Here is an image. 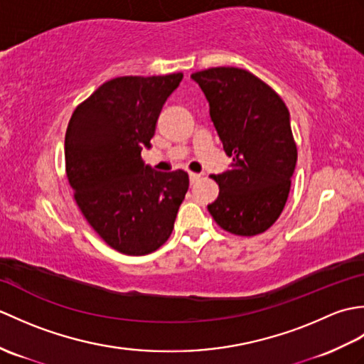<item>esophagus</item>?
<instances>
[{
    "instance_id": "34e87169",
    "label": "esophagus",
    "mask_w": 364,
    "mask_h": 364,
    "mask_svg": "<svg viewBox=\"0 0 364 364\" xmlns=\"http://www.w3.org/2000/svg\"><path fill=\"white\" fill-rule=\"evenodd\" d=\"M200 176H202V175H200V173H194V172H191V173H189V180H191V183H192V184H194L196 181H198V180H200Z\"/></svg>"
}]
</instances>
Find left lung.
<instances>
[{"mask_svg": "<svg viewBox=\"0 0 364 364\" xmlns=\"http://www.w3.org/2000/svg\"><path fill=\"white\" fill-rule=\"evenodd\" d=\"M191 78L203 90L223 150L233 158L230 170L213 175L219 197L208 211L228 233H264L280 218L297 162L288 107L242 68L214 67Z\"/></svg>", "mask_w": 364, "mask_h": 364, "instance_id": "obj_1", "label": "left lung"}]
</instances>
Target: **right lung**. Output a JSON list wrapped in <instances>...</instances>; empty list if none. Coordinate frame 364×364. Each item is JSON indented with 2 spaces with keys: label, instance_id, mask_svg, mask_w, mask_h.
I'll return each instance as SVG.
<instances>
[{
  "label": "right lung",
  "instance_id": "1",
  "mask_svg": "<svg viewBox=\"0 0 364 364\" xmlns=\"http://www.w3.org/2000/svg\"><path fill=\"white\" fill-rule=\"evenodd\" d=\"M183 73L120 76L76 107L65 133V172L76 205L98 236L133 257L158 250L172 235L189 188L184 170L145 166L144 146Z\"/></svg>",
  "mask_w": 364,
  "mask_h": 364
}]
</instances>
